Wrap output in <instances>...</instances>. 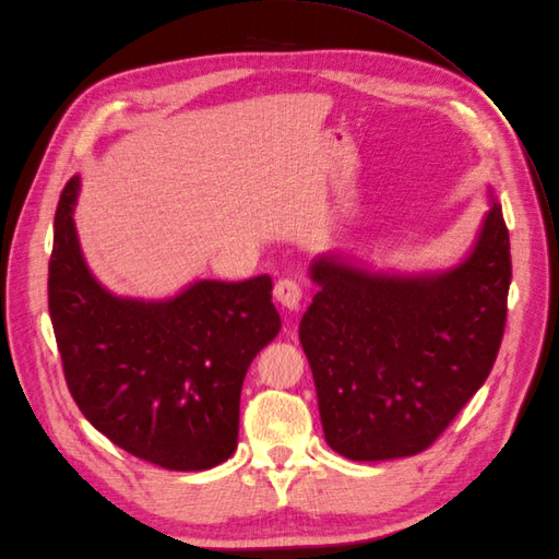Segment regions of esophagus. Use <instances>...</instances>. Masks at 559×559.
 Returning a JSON list of instances; mask_svg holds the SVG:
<instances>
[{
  "label": "esophagus",
  "mask_w": 559,
  "mask_h": 559,
  "mask_svg": "<svg viewBox=\"0 0 559 559\" xmlns=\"http://www.w3.org/2000/svg\"><path fill=\"white\" fill-rule=\"evenodd\" d=\"M273 293H275V298L280 300V305H284L286 309H298L300 307V300H302V286L295 282V280H290V277H282L277 284H275V288H273Z\"/></svg>",
  "instance_id": "1"
}]
</instances>
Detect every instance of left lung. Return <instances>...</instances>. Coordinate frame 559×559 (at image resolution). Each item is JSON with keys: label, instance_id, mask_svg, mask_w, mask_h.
<instances>
[{"label": "left lung", "instance_id": "obj_1", "mask_svg": "<svg viewBox=\"0 0 559 559\" xmlns=\"http://www.w3.org/2000/svg\"><path fill=\"white\" fill-rule=\"evenodd\" d=\"M300 322L324 440L349 461L429 449L495 366L508 318L510 235L491 203L472 254L429 277L313 261Z\"/></svg>", "mask_w": 559, "mask_h": 559}]
</instances>
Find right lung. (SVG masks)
Here are the masks:
<instances>
[{"label": "right lung", "instance_id": "obj_1", "mask_svg": "<svg viewBox=\"0 0 559 559\" xmlns=\"http://www.w3.org/2000/svg\"><path fill=\"white\" fill-rule=\"evenodd\" d=\"M79 178L53 218L49 316L85 419L164 469L203 472L237 449L241 385L280 334L273 280H203L164 302L117 298L87 271L72 218Z\"/></svg>", "mask_w": 559, "mask_h": 559}]
</instances>
